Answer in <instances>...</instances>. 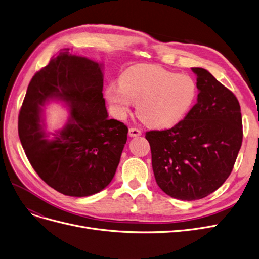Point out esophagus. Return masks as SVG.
I'll use <instances>...</instances> for the list:
<instances>
[{"instance_id": "obj_1", "label": "esophagus", "mask_w": 259, "mask_h": 259, "mask_svg": "<svg viewBox=\"0 0 259 259\" xmlns=\"http://www.w3.org/2000/svg\"><path fill=\"white\" fill-rule=\"evenodd\" d=\"M128 135H130L131 137H138V136L141 135V131L138 130V128H136V127H131V128L128 130Z\"/></svg>"}]
</instances>
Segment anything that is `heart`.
I'll list each match as a JSON object with an SVG mask.
<instances>
[{
	"instance_id": "b5f03b06",
	"label": "heart",
	"mask_w": 259,
	"mask_h": 259,
	"mask_svg": "<svg viewBox=\"0 0 259 259\" xmlns=\"http://www.w3.org/2000/svg\"><path fill=\"white\" fill-rule=\"evenodd\" d=\"M198 95L195 81L154 65H136L123 72L119 86L110 84L105 98L119 117L137 103L138 116L155 128L174 126L191 109Z\"/></svg>"
}]
</instances>
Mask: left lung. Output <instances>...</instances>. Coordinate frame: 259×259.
<instances>
[{
  "instance_id": "obj_1",
  "label": "left lung",
  "mask_w": 259,
  "mask_h": 259,
  "mask_svg": "<svg viewBox=\"0 0 259 259\" xmlns=\"http://www.w3.org/2000/svg\"><path fill=\"white\" fill-rule=\"evenodd\" d=\"M198 102L169 130L150 131L146 138L159 188L174 199L200 200L230 177L242 143L239 102L207 70L192 68Z\"/></svg>"
}]
</instances>
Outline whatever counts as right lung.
I'll list each match as a JSON object with an SVG mask.
<instances>
[{
	"instance_id": "add662e5",
	"label": "right lung",
	"mask_w": 259,
	"mask_h": 259,
	"mask_svg": "<svg viewBox=\"0 0 259 259\" xmlns=\"http://www.w3.org/2000/svg\"><path fill=\"white\" fill-rule=\"evenodd\" d=\"M101 65L65 49L29 81L18 131L34 170L50 187L70 196L104 189L115 177L127 140L125 124L108 119ZM66 103L71 117L48 140L40 108L50 99Z\"/></svg>"
}]
</instances>
